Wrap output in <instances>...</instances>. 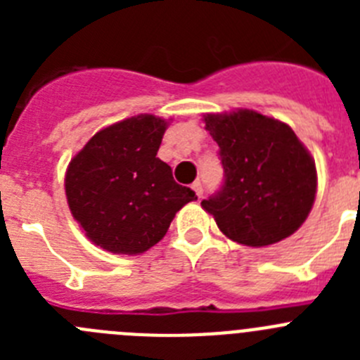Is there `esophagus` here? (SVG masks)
<instances>
[{
  "label": "esophagus",
  "instance_id": "obj_1",
  "mask_svg": "<svg viewBox=\"0 0 360 360\" xmlns=\"http://www.w3.org/2000/svg\"><path fill=\"white\" fill-rule=\"evenodd\" d=\"M193 191H195L198 198H202V196H203V184L200 182V180H198V182H195V184H193Z\"/></svg>",
  "mask_w": 360,
  "mask_h": 360
}]
</instances>
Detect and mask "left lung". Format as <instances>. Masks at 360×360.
<instances>
[{
  "mask_svg": "<svg viewBox=\"0 0 360 360\" xmlns=\"http://www.w3.org/2000/svg\"><path fill=\"white\" fill-rule=\"evenodd\" d=\"M203 122L225 173L221 189L202 202L219 231L249 247L294 234L316 200L317 171L290 126L254 110L207 113Z\"/></svg>",
  "mask_w": 360,
  "mask_h": 360,
  "instance_id": "1",
  "label": "left lung"
}]
</instances>
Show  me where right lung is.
<instances>
[{
  "instance_id": "add662e5",
  "label": "right lung",
  "mask_w": 360,
  "mask_h": 360,
  "mask_svg": "<svg viewBox=\"0 0 360 360\" xmlns=\"http://www.w3.org/2000/svg\"><path fill=\"white\" fill-rule=\"evenodd\" d=\"M167 120L142 115L101 129L72 158L65 189L73 218L95 245L142 254L157 245L174 214L196 200L157 157Z\"/></svg>"
}]
</instances>
